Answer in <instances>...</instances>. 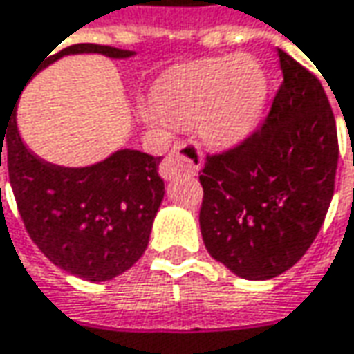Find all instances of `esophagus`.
<instances>
[{"label":"esophagus","mask_w":354,"mask_h":354,"mask_svg":"<svg viewBox=\"0 0 354 354\" xmlns=\"http://www.w3.org/2000/svg\"><path fill=\"white\" fill-rule=\"evenodd\" d=\"M204 166V154L198 142H178L176 146L168 152V156L160 162V176L164 180H172L180 174H196Z\"/></svg>","instance_id":"esophagus-1"}]
</instances>
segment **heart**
<instances>
[{"label":"heart","mask_w":354,"mask_h":354,"mask_svg":"<svg viewBox=\"0 0 354 354\" xmlns=\"http://www.w3.org/2000/svg\"><path fill=\"white\" fill-rule=\"evenodd\" d=\"M264 102L266 80L252 57H210L166 73L156 97L146 100L140 114L164 130L200 124L210 146L228 148L252 130Z\"/></svg>","instance_id":"1"}]
</instances>
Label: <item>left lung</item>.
Masks as SVG:
<instances>
[{
	"label": "left lung",
	"mask_w": 354,
	"mask_h": 354,
	"mask_svg": "<svg viewBox=\"0 0 354 354\" xmlns=\"http://www.w3.org/2000/svg\"><path fill=\"white\" fill-rule=\"evenodd\" d=\"M282 82L264 122L208 154L200 230L214 260L246 281L295 266L321 230L335 192L337 122L319 77L279 50Z\"/></svg>",
	"instance_id": "1"
}]
</instances>
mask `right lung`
I'll return each mask as SVG.
<instances>
[{
	"instance_id": "1",
	"label": "right lung",
	"mask_w": 354,
	"mask_h": 354,
	"mask_svg": "<svg viewBox=\"0 0 354 354\" xmlns=\"http://www.w3.org/2000/svg\"><path fill=\"white\" fill-rule=\"evenodd\" d=\"M68 53L132 55L112 46L75 44L44 59L35 73ZM1 158L24 226L55 266L84 281L104 282L132 268L144 254L164 198L160 156L118 150L88 168L55 166L21 142L13 112L8 126H0V166Z\"/></svg>"
}]
</instances>
